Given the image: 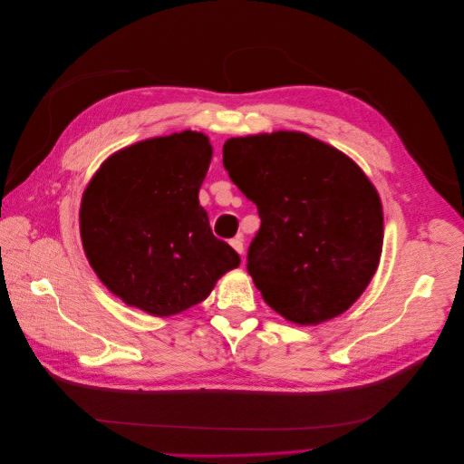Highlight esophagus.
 Instances as JSON below:
<instances>
[{"mask_svg": "<svg viewBox=\"0 0 464 464\" xmlns=\"http://www.w3.org/2000/svg\"><path fill=\"white\" fill-rule=\"evenodd\" d=\"M230 246L234 247L236 253H239L241 256H244V237L241 236H236L234 239H230Z\"/></svg>", "mask_w": 464, "mask_h": 464, "instance_id": "34e87169", "label": "esophagus"}]
</instances>
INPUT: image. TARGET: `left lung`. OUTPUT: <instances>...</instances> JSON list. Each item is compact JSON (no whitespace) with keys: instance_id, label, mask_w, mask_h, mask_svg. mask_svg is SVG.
I'll list each match as a JSON object with an SVG mask.
<instances>
[{"instance_id":"obj_1","label":"left lung","mask_w":464,"mask_h":464,"mask_svg":"<svg viewBox=\"0 0 464 464\" xmlns=\"http://www.w3.org/2000/svg\"><path fill=\"white\" fill-rule=\"evenodd\" d=\"M223 164L262 220L247 272L264 302L304 326L347 312L383 249L382 200L366 173L336 147L291 130L230 138Z\"/></svg>"}]
</instances>
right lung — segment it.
<instances>
[{
	"label": "right lung",
	"mask_w": 464,
	"mask_h": 464,
	"mask_svg": "<svg viewBox=\"0 0 464 464\" xmlns=\"http://www.w3.org/2000/svg\"><path fill=\"white\" fill-rule=\"evenodd\" d=\"M211 157L202 131H175L113 152L86 185L82 249L126 305L154 317L178 315L239 266V255L213 236L198 200Z\"/></svg>",
	"instance_id": "1"
}]
</instances>
